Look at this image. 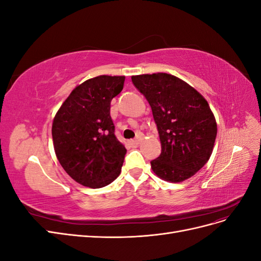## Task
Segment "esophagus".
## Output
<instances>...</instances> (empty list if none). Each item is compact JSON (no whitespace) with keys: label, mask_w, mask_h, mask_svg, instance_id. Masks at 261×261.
Returning a JSON list of instances; mask_svg holds the SVG:
<instances>
[{"label":"esophagus","mask_w":261,"mask_h":261,"mask_svg":"<svg viewBox=\"0 0 261 261\" xmlns=\"http://www.w3.org/2000/svg\"><path fill=\"white\" fill-rule=\"evenodd\" d=\"M130 143H132L133 146H138V145L140 144V136H138V137L135 138V139H133V140L130 141Z\"/></svg>","instance_id":"esophagus-1"}]
</instances>
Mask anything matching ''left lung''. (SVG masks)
I'll use <instances>...</instances> for the list:
<instances>
[{"mask_svg":"<svg viewBox=\"0 0 261 261\" xmlns=\"http://www.w3.org/2000/svg\"><path fill=\"white\" fill-rule=\"evenodd\" d=\"M152 110L161 153L151 169L160 178L177 183L207 163L217 137L216 118L207 100L179 78L158 73L132 76Z\"/></svg>","mask_w":261,"mask_h":261,"instance_id":"left-lung-1","label":"left lung"}]
</instances>
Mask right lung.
I'll return each instance as SVG.
<instances>
[{
    "label": "right lung",
    "mask_w": 261,
    "mask_h": 261,
    "mask_svg": "<svg viewBox=\"0 0 261 261\" xmlns=\"http://www.w3.org/2000/svg\"><path fill=\"white\" fill-rule=\"evenodd\" d=\"M124 81V76L102 75L84 82L54 117L55 154L67 174L84 186H107L121 173L126 149L114 134L110 108Z\"/></svg>",
    "instance_id": "right-lung-1"
}]
</instances>
